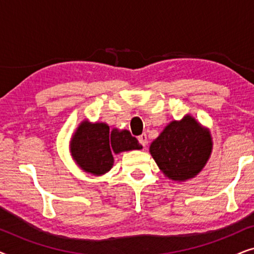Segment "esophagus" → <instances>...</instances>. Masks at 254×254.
Listing matches in <instances>:
<instances>
[{"mask_svg":"<svg viewBox=\"0 0 254 254\" xmlns=\"http://www.w3.org/2000/svg\"><path fill=\"white\" fill-rule=\"evenodd\" d=\"M138 142H140V143L143 145V147H145V144H147V142H148V137H147V134H142V135H140V136H138Z\"/></svg>","mask_w":254,"mask_h":254,"instance_id":"esophagus-1","label":"esophagus"}]
</instances>
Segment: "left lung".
I'll list each match as a JSON object with an SVG mask.
<instances>
[{
  "mask_svg": "<svg viewBox=\"0 0 254 254\" xmlns=\"http://www.w3.org/2000/svg\"><path fill=\"white\" fill-rule=\"evenodd\" d=\"M210 152L209 131L190 116L182 121H172L150 145V154L158 168L168 178L179 182L195 177Z\"/></svg>",
  "mask_w": 254,
  "mask_h": 254,
  "instance_id": "obj_1",
  "label": "left lung"
}]
</instances>
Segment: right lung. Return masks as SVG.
Returning a JSON list of instances; mask_svg holds the SVG:
<instances>
[{"label":"right lung","mask_w":254,"mask_h":254,"mask_svg":"<svg viewBox=\"0 0 254 254\" xmlns=\"http://www.w3.org/2000/svg\"><path fill=\"white\" fill-rule=\"evenodd\" d=\"M136 137L128 130L113 129L106 124H89L83 121L71 138L70 150L76 163L84 171L99 176L113 165V152L141 149Z\"/></svg>","instance_id":"obj_1"}]
</instances>
